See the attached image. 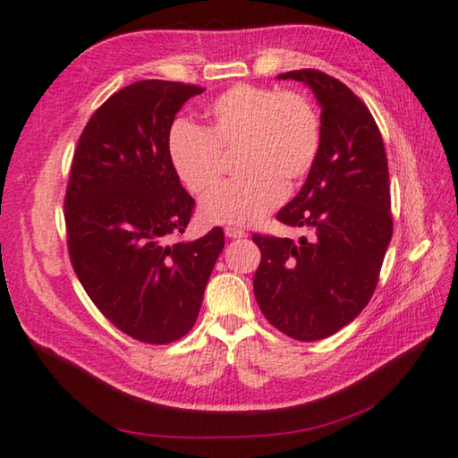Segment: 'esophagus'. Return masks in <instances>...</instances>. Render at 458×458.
<instances>
[{
    "label": "esophagus",
    "mask_w": 458,
    "mask_h": 458,
    "mask_svg": "<svg viewBox=\"0 0 458 458\" xmlns=\"http://www.w3.org/2000/svg\"><path fill=\"white\" fill-rule=\"evenodd\" d=\"M224 234H226L228 238L232 240H240V238H246L248 234L242 228H236V226H226L224 228Z\"/></svg>",
    "instance_id": "obj_1"
}]
</instances>
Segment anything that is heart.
I'll list each match as a JSON object with an SVG mask.
<instances>
[{
  "instance_id": "heart-1",
  "label": "heart",
  "mask_w": 458,
  "mask_h": 458,
  "mask_svg": "<svg viewBox=\"0 0 458 458\" xmlns=\"http://www.w3.org/2000/svg\"><path fill=\"white\" fill-rule=\"evenodd\" d=\"M204 127L178 121L166 152L178 178L194 194L210 192L224 173V152L236 148L234 181L200 204L208 224L250 226L284 200L316 163L319 116L306 97L267 87L234 85L206 105Z\"/></svg>"
}]
</instances>
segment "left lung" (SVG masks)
<instances>
[{
	"instance_id": "left-lung-1",
	"label": "left lung",
	"mask_w": 458,
	"mask_h": 458,
	"mask_svg": "<svg viewBox=\"0 0 458 458\" xmlns=\"http://www.w3.org/2000/svg\"><path fill=\"white\" fill-rule=\"evenodd\" d=\"M277 79L300 81L316 95L321 142L301 191L277 212L308 236L254 234L262 252L254 295L282 334L316 342L360 316L377 285L393 234L389 168L369 109L342 81L316 69Z\"/></svg>"
}]
</instances>
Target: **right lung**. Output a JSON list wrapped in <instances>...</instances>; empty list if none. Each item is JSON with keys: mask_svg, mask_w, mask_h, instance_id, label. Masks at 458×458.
<instances>
[{"mask_svg": "<svg viewBox=\"0 0 458 458\" xmlns=\"http://www.w3.org/2000/svg\"><path fill=\"white\" fill-rule=\"evenodd\" d=\"M202 87L139 81L98 106L81 134L65 196L69 256L98 311L145 344L192 329L224 248L222 228L168 244L194 199L168 160L176 113Z\"/></svg>", "mask_w": 458, "mask_h": 458, "instance_id": "1", "label": "right lung"}]
</instances>
